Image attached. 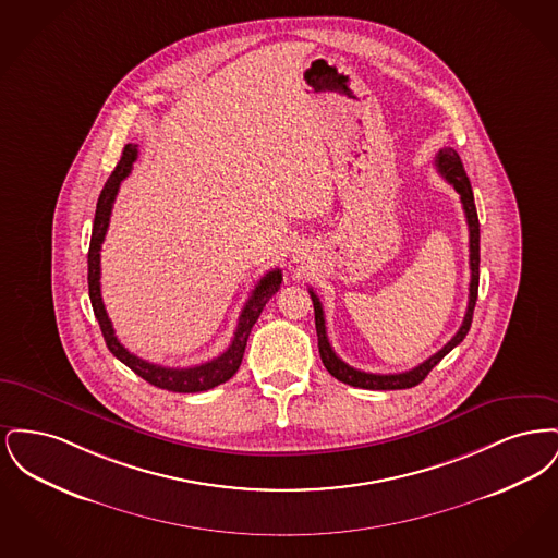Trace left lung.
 <instances>
[{
	"label": "left lung",
	"mask_w": 558,
	"mask_h": 558,
	"mask_svg": "<svg viewBox=\"0 0 558 558\" xmlns=\"http://www.w3.org/2000/svg\"><path fill=\"white\" fill-rule=\"evenodd\" d=\"M435 167L437 171L448 180V184L460 194V203L466 215V223H469V251H471V287H469V305H466V314L462 319V326L458 328V332L448 341V345L441 347L435 355H430L423 364H418L416 368L408 372H398V374H372V372H362L351 368L345 364L335 349L330 347L328 335H326V322H324V310L319 303L318 294L314 289H310L312 301H314V314H316V332H318L319 357L324 368L330 372L337 380L351 385V387H360V389H372V391H391V389H410L416 387L418 383H423L426 374L433 371L456 345H460L471 328L473 322V312H475V303H477L478 291V217L477 207H475V196H473V187L466 178V171L462 167V160L458 157V153L453 148H441L435 157Z\"/></svg>",
	"instance_id": "8db88e82"
}]
</instances>
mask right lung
<instances>
[{
	"label": "right lung",
	"mask_w": 558,
	"mask_h": 558,
	"mask_svg": "<svg viewBox=\"0 0 558 558\" xmlns=\"http://www.w3.org/2000/svg\"><path fill=\"white\" fill-rule=\"evenodd\" d=\"M135 159H137V144H128L123 148L121 160L117 162L114 171L110 173L107 184L102 187L98 205H96L94 230H92L89 253H87L89 301H92L94 314H96V319L100 324V330L105 335V341H107L110 353L117 360H121L128 368H132L137 376H142L146 383H150V385H155L159 389L175 391V393L207 391V389H213V387L230 380L239 371L242 355H244V347H246L248 335H251V328L255 326V322L262 316L267 301L280 289L282 271L280 269H271L257 282L255 291L251 292L248 301L244 303V307L240 312L239 326H236L232 343L219 357H215L211 362H205V364L192 366V368H167V366L150 364V362L133 355L132 351H128L125 347L119 343V339L114 337L112 322L108 318L107 310H105V301H102V292H100V248H102V242H105V236H107L112 203L117 198V192H119L121 182L130 175Z\"/></svg>",
	"instance_id": "right-lung-1"
}]
</instances>
